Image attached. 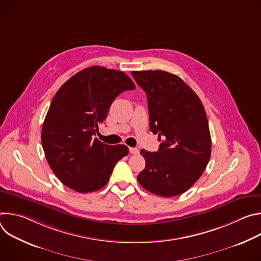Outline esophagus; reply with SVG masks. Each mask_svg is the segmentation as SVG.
I'll use <instances>...</instances> for the list:
<instances>
[{"label": "esophagus", "instance_id": "esophagus-1", "mask_svg": "<svg viewBox=\"0 0 261 261\" xmlns=\"http://www.w3.org/2000/svg\"><path fill=\"white\" fill-rule=\"evenodd\" d=\"M129 151L132 155H137L139 153V150L137 147H129Z\"/></svg>", "mask_w": 261, "mask_h": 261}]
</instances>
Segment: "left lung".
<instances>
[{"label": "left lung", "mask_w": 261, "mask_h": 261, "mask_svg": "<svg viewBox=\"0 0 261 261\" xmlns=\"http://www.w3.org/2000/svg\"><path fill=\"white\" fill-rule=\"evenodd\" d=\"M131 74L146 93L150 130L162 141L158 152L140 151L145 167L137 180L153 194L179 195L197 181L211 158L205 110L193 90L174 74L162 70Z\"/></svg>", "instance_id": "8db88e82"}]
</instances>
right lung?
Listing matches in <instances>:
<instances>
[{
    "label": "right lung",
    "mask_w": 261,
    "mask_h": 261,
    "mask_svg": "<svg viewBox=\"0 0 261 261\" xmlns=\"http://www.w3.org/2000/svg\"><path fill=\"white\" fill-rule=\"evenodd\" d=\"M134 89L126 73L92 66L77 72L56 93L41 142L51 170L68 188L80 193L101 189L118 161L128 155L125 144L108 145L94 135L114 100Z\"/></svg>",
    "instance_id": "1"
}]
</instances>
